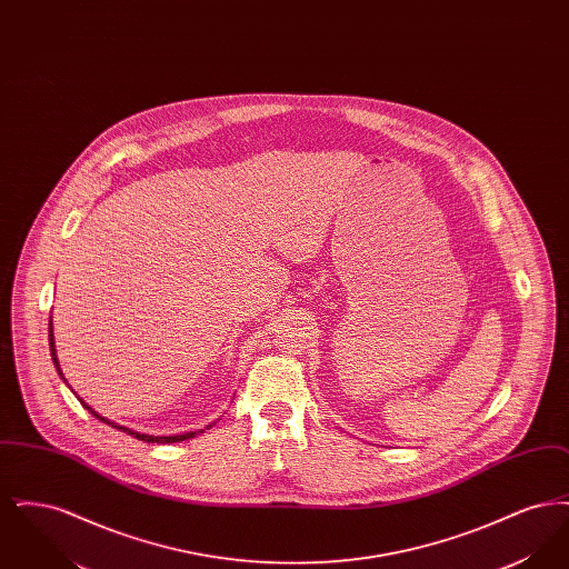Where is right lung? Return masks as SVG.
<instances>
[{
  "label": "right lung",
  "instance_id": "obj_1",
  "mask_svg": "<svg viewBox=\"0 0 569 569\" xmlns=\"http://www.w3.org/2000/svg\"><path fill=\"white\" fill-rule=\"evenodd\" d=\"M49 346H51V356H53L54 369H57L59 378L66 381V378H63V371H61V367H59V360H57V352H54L53 322H49ZM72 392H74V390H72ZM74 395H77V392H74ZM77 399H79V401H81V406L84 407L89 413H93L98 420L107 422V425H110L112 429H119V431H123V433L132 435V437L140 439V441H147V443H174V441H183V439H190V437H196V435L202 433V429H200V431H190V433L163 435V437H158V435L138 433V431H132V429H128V427H121V425L112 422L109 418H102L98 411H93L91 407L87 406V403L82 401L81 397H77ZM209 427H213V425H209ZM209 427H207V429H209Z\"/></svg>",
  "mask_w": 569,
  "mask_h": 569
}]
</instances>
